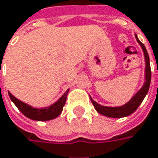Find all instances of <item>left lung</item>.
<instances>
[{"label":"left lung","instance_id":"8db88e82","mask_svg":"<svg viewBox=\"0 0 158 158\" xmlns=\"http://www.w3.org/2000/svg\"><path fill=\"white\" fill-rule=\"evenodd\" d=\"M135 36H136L137 41L139 42L140 46L142 47L144 55H145V60H146V82H145L143 87L141 88V89L127 104H125L123 106H103L98 105V103L95 102L90 97L93 106L100 114H103V115L107 116V117H112V118H122V117L130 115L132 113H134L135 111L137 110V108L139 106V105L142 103L143 99L146 97V95L148 94V92L149 86H150V81H151V69H150V63H149V57H148V52H147L145 45L139 40L137 35H135Z\"/></svg>","mask_w":158,"mask_h":158}]
</instances>
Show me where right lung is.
I'll list each match as a JSON object with an SVG mask.
<instances>
[{
	"label": "right lung",
	"mask_w": 158,
	"mask_h": 158,
	"mask_svg": "<svg viewBox=\"0 0 158 158\" xmlns=\"http://www.w3.org/2000/svg\"><path fill=\"white\" fill-rule=\"evenodd\" d=\"M69 89L61 96V98L54 104H52L51 106L42 108V109H37V108H34L30 106L27 104H25L23 102H21L20 100L17 99L13 97L10 92H9V96L11 99V101L14 103V105L18 107V109L24 115L27 116V118L35 120V121H49L52 120L56 117L60 115L62 108L64 106L65 103H66V98L68 95Z\"/></svg>",
	"instance_id": "obj_1"
}]
</instances>
